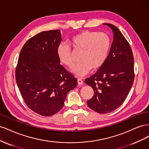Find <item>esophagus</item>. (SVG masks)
Masks as SVG:
<instances>
[{
	"instance_id": "obj_1",
	"label": "esophagus",
	"mask_w": 149,
	"mask_h": 149,
	"mask_svg": "<svg viewBox=\"0 0 149 149\" xmlns=\"http://www.w3.org/2000/svg\"><path fill=\"white\" fill-rule=\"evenodd\" d=\"M78 84L79 85H81V84H83V80H82L81 79V78H78Z\"/></svg>"
}]
</instances>
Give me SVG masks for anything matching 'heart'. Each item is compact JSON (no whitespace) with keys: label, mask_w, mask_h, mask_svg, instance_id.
<instances>
[{"label":"heart","mask_w":149,"mask_h":149,"mask_svg":"<svg viewBox=\"0 0 149 149\" xmlns=\"http://www.w3.org/2000/svg\"><path fill=\"white\" fill-rule=\"evenodd\" d=\"M70 44L74 50L81 52V61L71 71L76 75L83 76L92 68L97 69L104 63L110 49L111 39L104 32L86 30L72 37ZM57 55L62 64L68 68L73 66L71 48L68 45L64 43L58 45Z\"/></svg>","instance_id":"obj_1"}]
</instances>
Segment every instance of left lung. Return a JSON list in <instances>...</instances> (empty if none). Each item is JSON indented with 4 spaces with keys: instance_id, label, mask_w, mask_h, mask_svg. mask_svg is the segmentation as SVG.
<instances>
[{
    "instance_id": "8db88e82",
    "label": "left lung",
    "mask_w": 149,
    "mask_h": 149,
    "mask_svg": "<svg viewBox=\"0 0 149 149\" xmlns=\"http://www.w3.org/2000/svg\"><path fill=\"white\" fill-rule=\"evenodd\" d=\"M104 24L113 31L110 52L103 65L85 80L94 90L88 106L100 114L118 109L127 97L134 80V56L129 43L116 26Z\"/></svg>"
}]
</instances>
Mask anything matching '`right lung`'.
<instances>
[{
    "label": "right lung",
    "mask_w": 149,
    "mask_h": 149,
    "mask_svg": "<svg viewBox=\"0 0 149 149\" xmlns=\"http://www.w3.org/2000/svg\"><path fill=\"white\" fill-rule=\"evenodd\" d=\"M60 30L42 31L22 47L15 70V79L30 109L43 116L55 114L63 107L68 93L77 79L60 65L57 47Z\"/></svg>",
    "instance_id": "obj_1"
}]
</instances>
